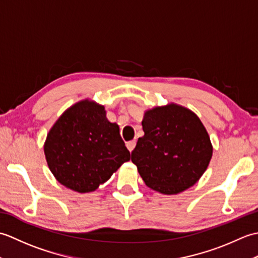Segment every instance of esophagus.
Returning a JSON list of instances; mask_svg holds the SVG:
<instances>
[{
  "label": "esophagus",
  "instance_id": "1",
  "mask_svg": "<svg viewBox=\"0 0 258 258\" xmlns=\"http://www.w3.org/2000/svg\"><path fill=\"white\" fill-rule=\"evenodd\" d=\"M135 145H136V141H135V140L130 141V142H127V143H126V147H127V150H128L130 152H132V151L134 150Z\"/></svg>",
  "mask_w": 258,
  "mask_h": 258
}]
</instances>
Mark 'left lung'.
Wrapping results in <instances>:
<instances>
[{
	"label": "left lung",
	"mask_w": 258,
	"mask_h": 258,
	"mask_svg": "<svg viewBox=\"0 0 258 258\" xmlns=\"http://www.w3.org/2000/svg\"><path fill=\"white\" fill-rule=\"evenodd\" d=\"M142 126L144 135L131 158L144 183L166 195L193 186L213 154L210 136L199 116L171 103L146 111Z\"/></svg>",
	"instance_id": "8db88e82"
}]
</instances>
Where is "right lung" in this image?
<instances>
[{
  "mask_svg": "<svg viewBox=\"0 0 258 258\" xmlns=\"http://www.w3.org/2000/svg\"><path fill=\"white\" fill-rule=\"evenodd\" d=\"M44 154L58 182L79 193L95 190L131 156L118 125L106 118L103 105L90 100L58 117L46 136Z\"/></svg>",
  "mask_w": 258,
  "mask_h": 258,
  "instance_id": "right-lung-1",
  "label": "right lung"
}]
</instances>
